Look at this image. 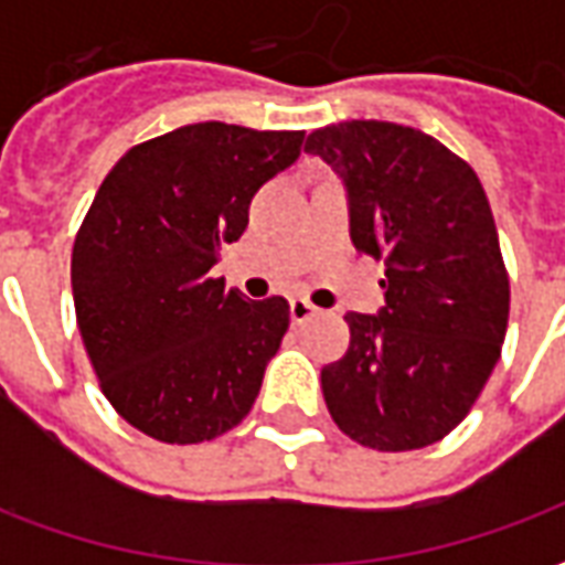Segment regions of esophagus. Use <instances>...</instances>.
Here are the masks:
<instances>
[{
    "instance_id": "esophagus-1",
    "label": "esophagus",
    "mask_w": 565,
    "mask_h": 565,
    "mask_svg": "<svg viewBox=\"0 0 565 565\" xmlns=\"http://www.w3.org/2000/svg\"><path fill=\"white\" fill-rule=\"evenodd\" d=\"M318 315V308L311 306L308 299H290V320L294 323H306V320H311Z\"/></svg>"
}]
</instances>
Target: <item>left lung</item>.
Returning <instances> with one entry per match:
<instances>
[{
  "label": "left lung",
  "instance_id": "obj_1",
  "mask_svg": "<svg viewBox=\"0 0 565 565\" xmlns=\"http://www.w3.org/2000/svg\"><path fill=\"white\" fill-rule=\"evenodd\" d=\"M308 153L348 190L356 250L384 259V308L348 315L351 344L320 369L344 436L415 450L469 415L509 327V271L472 166L420 129L344 120L315 129Z\"/></svg>",
  "mask_w": 565,
  "mask_h": 565
}]
</instances>
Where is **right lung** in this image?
Returning a JSON list of instances; mask_svg holds the SVG:
<instances>
[{
  "label": "right lung",
  "instance_id": "1",
  "mask_svg": "<svg viewBox=\"0 0 565 565\" xmlns=\"http://www.w3.org/2000/svg\"><path fill=\"white\" fill-rule=\"evenodd\" d=\"M306 132L190 124L129 148L72 247L78 330L105 399L166 445H199L247 417L290 327L281 296L250 302L211 275L259 186Z\"/></svg>",
  "mask_w": 565,
  "mask_h": 565
}]
</instances>
